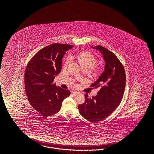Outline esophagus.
I'll return each instance as SVG.
<instances>
[{"instance_id": "esophagus-1", "label": "esophagus", "mask_w": 154, "mask_h": 154, "mask_svg": "<svg viewBox=\"0 0 154 154\" xmlns=\"http://www.w3.org/2000/svg\"><path fill=\"white\" fill-rule=\"evenodd\" d=\"M71 93H72V94H73V95H75V94H77L79 93L77 91H72Z\"/></svg>"}]
</instances>
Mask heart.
<instances>
[{
  "mask_svg": "<svg viewBox=\"0 0 154 154\" xmlns=\"http://www.w3.org/2000/svg\"><path fill=\"white\" fill-rule=\"evenodd\" d=\"M77 60L79 62L81 68H86L88 69L93 68L97 62V58L88 52H83L79 54L77 57ZM69 60L66 61V64L68 63ZM99 73V69H96L94 72V75H97Z\"/></svg>",
  "mask_w": 154,
  "mask_h": 154,
  "instance_id": "1",
  "label": "heart"
}]
</instances>
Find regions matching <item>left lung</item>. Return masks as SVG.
<instances>
[{
	"mask_svg": "<svg viewBox=\"0 0 154 154\" xmlns=\"http://www.w3.org/2000/svg\"><path fill=\"white\" fill-rule=\"evenodd\" d=\"M91 47L102 55L104 70L91 85L100 89L97 95L91 99L86 94L85 102L79 106V109L85 119L95 123L107 118L120 104L125 88L126 75L123 65L113 52L101 46Z\"/></svg>",
	"mask_w": 154,
	"mask_h": 154,
	"instance_id": "1",
	"label": "left lung"
}]
</instances>
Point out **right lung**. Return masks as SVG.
<instances>
[{
  "label": "right lung",
  "instance_id": "add662e5",
  "mask_svg": "<svg viewBox=\"0 0 154 154\" xmlns=\"http://www.w3.org/2000/svg\"><path fill=\"white\" fill-rule=\"evenodd\" d=\"M73 45L54 43L43 48L30 60L25 72V88L32 106L43 116L60 110L70 91L56 86L55 76L61 69L62 59Z\"/></svg>",
  "mask_w": 154,
  "mask_h": 154
}]
</instances>
